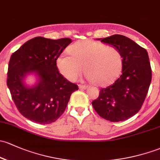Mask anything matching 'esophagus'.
I'll use <instances>...</instances> for the list:
<instances>
[{
    "label": "esophagus",
    "mask_w": 160,
    "mask_h": 160,
    "mask_svg": "<svg viewBox=\"0 0 160 160\" xmlns=\"http://www.w3.org/2000/svg\"><path fill=\"white\" fill-rule=\"evenodd\" d=\"M79 89H80V90H86V89L87 88V86L86 85H81V84H79Z\"/></svg>",
    "instance_id": "1"
}]
</instances>
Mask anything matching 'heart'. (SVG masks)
Returning a JSON list of instances; mask_svg holds the SVG:
<instances>
[{"label":"heart","mask_w":160,"mask_h":160,"mask_svg":"<svg viewBox=\"0 0 160 160\" xmlns=\"http://www.w3.org/2000/svg\"><path fill=\"white\" fill-rule=\"evenodd\" d=\"M70 55L60 54L57 67L69 80H75L83 71L87 78L99 86L112 83L120 74L122 59L115 47L94 40L79 41L69 47Z\"/></svg>","instance_id":"b5f03b06"}]
</instances>
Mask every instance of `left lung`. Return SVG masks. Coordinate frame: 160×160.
<instances>
[{
  "mask_svg": "<svg viewBox=\"0 0 160 160\" xmlns=\"http://www.w3.org/2000/svg\"><path fill=\"white\" fill-rule=\"evenodd\" d=\"M102 43L115 47L122 59V74L109 87L100 90L92 102L96 112L110 122L127 120L140 110L147 97L152 70L147 50L120 34L97 38Z\"/></svg>",
  "mask_w": 160,
  "mask_h": 160,
  "instance_id": "left-lung-1",
  "label": "left lung"
}]
</instances>
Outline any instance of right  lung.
<instances>
[{"mask_svg":"<svg viewBox=\"0 0 160 160\" xmlns=\"http://www.w3.org/2000/svg\"><path fill=\"white\" fill-rule=\"evenodd\" d=\"M71 42L70 38L37 37L11 55L7 85L17 108L28 120L40 124L55 122L64 112L72 93L78 90L57 67V59ZM29 75L36 78L32 86L26 83Z\"/></svg>","mask_w":160,"mask_h":160,"instance_id":"right-lung-1","label":"right lung"}]
</instances>
